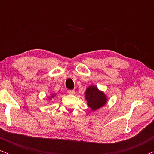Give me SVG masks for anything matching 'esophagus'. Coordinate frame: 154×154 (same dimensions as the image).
Here are the masks:
<instances>
[{"label":"esophagus","mask_w":154,"mask_h":154,"mask_svg":"<svg viewBox=\"0 0 154 154\" xmlns=\"http://www.w3.org/2000/svg\"><path fill=\"white\" fill-rule=\"evenodd\" d=\"M67 92H68V93L70 94H74L75 92V90H69Z\"/></svg>","instance_id":"1"}]
</instances>
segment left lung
<instances>
[{
  "label": "left lung",
  "instance_id": "obj_1",
  "mask_svg": "<svg viewBox=\"0 0 154 154\" xmlns=\"http://www.w3.org/2000/svg\"><path fill=\"white\" fill-rule=\"evenodd\" d=\"M85 94L88 106L92 111L101 108L106 103V95L104 92L100 91L96 86H89L86 90Z\"/></svg>",
  "mask_w": 154,
  "mask_h": 154
}]
</instances>
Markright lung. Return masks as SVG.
I'll return each instance as SVG.
<instances>
[{
	"instance_id": "1",
	"label": "right lung",
	"mask_w": 154,
	"mask_h": 154,
	"mask_svg": "<svg viewBox=\"0 0 154 154\" xmlns=\"http://www.w3.org/2000/svg\"><path fill=\"white\" fill-rule=\"evenodd\" d=\"M54 97V94H52V96H51V97Z\"/></svg>"
}]
</instances>
